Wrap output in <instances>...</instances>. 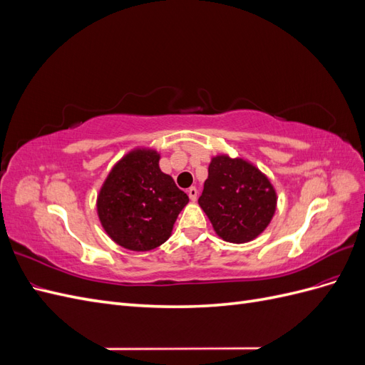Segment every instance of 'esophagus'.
Masks as SVG:
<instances>
[{
	"label": "esophagus",
	"mask_w": 365,
	"mask_h": 365,
	"mask_svg": "<svg viewBox=\"0 0 365 365\" xmlns=\"http://www.w3.org/2000/svg\"><path fill=\"white\" fill-rule=\"evenodd\" d=\"M187 193H189V197H190V201H196L197 200V189L196 187H190L189 190H187Z\"/></svg>",
	"instance_id": "esophagus-1"
}]
</instances>
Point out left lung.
<instances>
[{
  "mask_svg": "<svg viewBox=\"0 0 365 365\" xmlns=\"http://www.w3.org/2000/svg\"><path fill=\"white\" fill-rule=\"evenodd\" d=\"M197 204L220 239L245 244L269 225L277 193L268 176L252 163L220 153L210 161Z\"/></svg>",
  "mask_w": 365,
  "mask_h": 365,
  "instance_id": "obj_1",
  "label": "left lung"
}]
</instances>
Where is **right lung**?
I'll use <instances>...</instances> for the list:
<instances>
[{
    "instance_id": "add662e5",
    "label": "right lung",
    "mask_w": 365,
    "mask_h": 365,
    "mask_svg": "<svg viewBox=\"0 0 365 365\" xmlns=\"http://www.w3.org/2000/svg\"><path fill=\"white\" fill-rule=\"evenodd\" d=\"M189 196L160 169V152L134 148L109 170L97 193V216L117 245L150 251L172 235Z\"/></svg>"
}]
</instances>
